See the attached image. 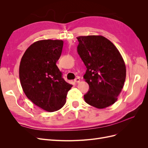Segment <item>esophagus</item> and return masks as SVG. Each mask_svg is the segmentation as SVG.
<instances>
[{"label":"esophagus","mask_w":148,"mask_h":148,"mask_svg":"<svg viewBox=\"0 0 148 148\" xmlns=\"http://www.w3.org/2000/svg\"><path fill=\"white\" fill-rule=\"evenodd\" d=\"M74 82L75 83H79L80 82V79L79 78H77L74 79Z\"/></svg>","instance_id":"34e87169"}]
</instances>
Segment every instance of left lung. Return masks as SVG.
<instances>
[{"label":"left lung","mask_w":148,"mask_h":148,"mask_svg":"<svg viewBox=\"0 0 148 148\" xmlns=\"http://www.w3.org/2000/svg\"><path fill=\"white\" fill-rule=\"evenodd\" d=\"M77 52L87 70L83 78L89 84L84 95L87 104L104 109L117 101L126 78V66L114 44L102 36L77 38Z\"/></svg>","instance_id":"obj_1"}]
</instances>
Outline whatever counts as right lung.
Listing matches in <instances>:
<instances>
[{
    "label": "right lung",
    "mask_w": 148,
    "mask_h": 148,
    "mask_svg": "<svg viewBox=\"0 0 148 148\" xmlns=\"http://www.w3.org/2000/svg\"><path fill=\"white\" fill-rule=\"evenodd\" d=\"M64 41L46 39L34 42L26 49L20 64L19 77L23 90L35 105L47 112L61 109L72 85L62 78L56 65Z\"/></svg>",
    "instance_id": "right-lung-1"
}]
</instances>
